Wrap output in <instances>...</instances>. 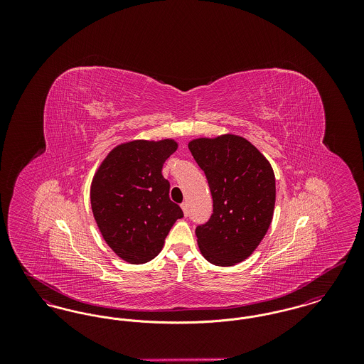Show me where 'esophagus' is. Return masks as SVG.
I'll use <instances>...</instances> for the list:
<instances>
[{"mask_svg": "<svg viewBox=\"0 0 364 364\" xmlns=\"http://www.w3.org/2000/svg\"><path fill=\"white\" fill-rule=\"evenodd\" d=\"M181 208H183V211H184V215L187 217L188 213H190V211H188V203H187V202H183V203H181Z\"/></svg>", "mask_w": 364, "mask_h": 364, "instance_id": "esophagus-1", "label": "esophagus"}]
</instances>
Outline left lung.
<instances>
[{"mask_svg": "<svg viewBox=\"0 0 364 364\" xmlns=\"http://www.w3.org/2000/svg\"><path fill=\"white\" fill-rule=\"evenodd\" d=\"M191 154L206 174L213 214L195 233L202 255L217 266L247 259L273 220L276 177L269 161L236 135L195 139Z\"/></svg>", "mask_w": 364, "mask_h": 364, "instance_id": "left-lung-1", "label": "left lung"}]
</instances>
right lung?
<instances>
[{"label":"right lung","instance_id":"right-lung-1","mask_svg":"<svg viewBox=\"0 0 364 364\" xmlns=\"http://www.w3.org/2000/svg\"><path fill=\"white\" fill-rule=\"evenodd\" d=\"M177 150L172 139L134 140L113 149L91 184V208L105 242L132 264L154 259L183 210L169 198L164 162Z\"/></svg>","mask_w":364,"mask_h":364}]
</instances>
